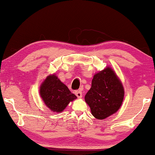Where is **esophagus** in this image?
I'll use <instances>...</instances> for the list:
<instances>
[{
  "label": "esophagus",
  "instance_id": "34e87169",
  "mask_svg": "<svg viewBox=\"0 0 155 155\" xmlns=\"http://www.w3.org/2000/svg\"><path fill=\"white\" fill-rule=\"evenodd\" d=\"M75 94H76V95H77V96L78 97V98H81V97H82V93H81V91H76Z\"/></svg>",
  "mask_w": 155,
  "mask_h": 155
}]
</instances>
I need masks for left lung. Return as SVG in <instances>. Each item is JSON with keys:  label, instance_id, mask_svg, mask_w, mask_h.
Here are the masks:
<instances>
[{"label": "left lung", "instance_id": "left-lung-1", "mask_svg": "<svg viewBox=\"0 0 155 155\" xmlns=\"http://www.w3.org/2000/svg\"><path fill=\"white\" fill-rule=\"evenodd\" d=\"M124 89L121 81L110 67L93 76L91 88L85 101L94 117L104 119L119 110L123 102Z\"/></svg>", "mask_w": 155, "mask_h": 155}]
</instances>
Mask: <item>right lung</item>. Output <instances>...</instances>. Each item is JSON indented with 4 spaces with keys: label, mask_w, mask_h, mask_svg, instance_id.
Here are the masks:
<instances>
[{
    "label": "right lung",
    "mask_w": 155,
    "mask_h": 155,
    "mask_svg": "<svg viewBox=\"0 0 155 155\" xmlns=\"http://www.w3.org/2000/svg\"><path fill=\"white\" fill-rule=\"evenodd\" d=\"M39 92L45 105L52 112L58 113L62 112L69 102L77 98L55 74L48 76L41 84Z\"/></svg>",
    "instance_id": "right-lung-1"
}]
</instances>
